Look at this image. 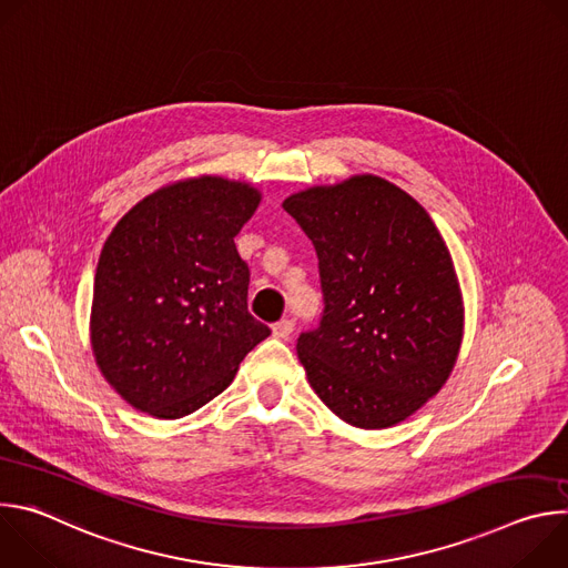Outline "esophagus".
<instances>
[{"label": "esophagus", "instance_id": "1", "mask_svg": "<svg viewBox=\"0 0 568 568\" xmlns=\"http://www.w3.org/2000/svg\"><path fill=\"white\" fill-rule=\"evenodd\" d=\"M294 333V321L292 318H281L278 323L272 326V335L278 339H287Z\"/></svg>", "mask_w": 568, "mask_h": 568}]
</instances>
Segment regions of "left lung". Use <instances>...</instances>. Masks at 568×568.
<instances>
[{"label": "left lung", "mask_w": 568, "mask_h": 568, "mask_svg": "<svg viewBox=\"0 0 568 568\" xmlns=\"http://www.w3.org/2000/svg\"><path fill=\"white\" fill-rule=\"evenodd\" d=\"M283 209L318 258L323 314L296 342L310 386L353 427L407 420L443 388L463 342V294L440 231L375 175L305 189Z\"/></svg>", "instance_id": "1"}]
</instances>
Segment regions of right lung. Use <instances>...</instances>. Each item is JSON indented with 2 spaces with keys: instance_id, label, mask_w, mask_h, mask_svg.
<instances>
[{
  "instance_id": "obj_1",
  "label": "right lung",
  "mask_w": 568,
  "mask_h": 568,
  "mask_svg": "<svg viewBox=\"0 0 568 568\" xmlns=\"http://www.w3.org/2000/svg\"><path fill=\"white\" fill-rule=\"evenodd\" d=\"M261 191L202 175L134 204L105 240L90 337L110 386L134 409L175 420L222 393L270 337L247 310L250 267L233 237Z\"/></svg>"
}]
</instances>
